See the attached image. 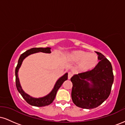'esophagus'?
I'll return each instance as SVG.
<instances>
[{
  "mask_svg": "<svg viewBox=\"0 0 125 125\" xmlns=\"http://www.w3.org/2000/svg\"><path fill=\"white\" fill-rule=\"evenodd\" d=\"M72 76H73L72 73L71 72H68V79H70L71 78Z\"/></svg>",
  "mask_w": 125,
  "mask_h": 125,
  "instance_id": "1",
  "label": "esophagus"
}]
</instances>
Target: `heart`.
Listing matches in <instances>:
<instances>
[{
	"mask_svg": "<svg viewBox=\"0 0 125 125\" xmlns=\"http://www.w3.org/2000/svg\"><path fill=\"white\" fill-rule=\"evenodd\" d=\"M67 59L71 62L78 63L77 69L82 72L93 69L98 63L99 57L94 53L83 51H75L67 55Z\"/></svg>",
	"mask_w": 125,
	"mask_h": 125,
	"instance_id": "heart-1",
	"label": "heart"
}]
</instances>
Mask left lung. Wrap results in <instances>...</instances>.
<instances>
[{"label": "left lung", "instance_id": "1", "mask_svg": "<svg viewBox=\"0 0 125 125\" xmlns=\"http://www.w3.org/2000/svg\"><path fill=\"white\" fill-rule=\"evenodd\" d=\"M96 53L100 61L96 67L71 79L72 101L81 108L90 109L99 106L108 98L111 92L114 80L112 64L104 54Z\"/></svg>", "mask_w": 125, "mask_h": 125}]
</instances>
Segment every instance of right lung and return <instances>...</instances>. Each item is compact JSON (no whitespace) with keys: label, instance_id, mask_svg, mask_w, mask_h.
Masks as SVG:
<instances>
[{"label":"right lung","instance_id":"1","mask_svg":"<svg viewBox=\"0 0 125 125\" xmlns=\"http://www.w3.org/2000/svg\"><path fill=\"white\" fill-rule=\"evenodd\" d=\"M43 53H51V48H31V49H29L27 51H26L25 52H24L23 53H22L20 56L19 59L18 64H17V66L16 67L15 69V76H16V86L17 89H18L19 92L21 94V96L23 97V98L25 99L26 102L31 105L35 106L37 107H41V106H44L49 105V104H51L53 102L54 98L56 97V94L57 92L59 89L60 88V87L61 86L62 84H63V83L64 81H66L67 79V73L66 74H64L62 77H61V78L59 79V80L56 82L55 85H54V88L53 89V90H52V92L50 93L49 94H48L46 96L41 97V98H34V97H31V96L28 95V94H26L25 93V92L22 90L21 87L20 85L19 81L18 78V73L19 69L21 67V63H22L23 61L25 59L26 57H27L28 56L30 55V54L35 53L39 52Z\"/></svg>","mask_w":125,"mask_h":125}]
</instances>
